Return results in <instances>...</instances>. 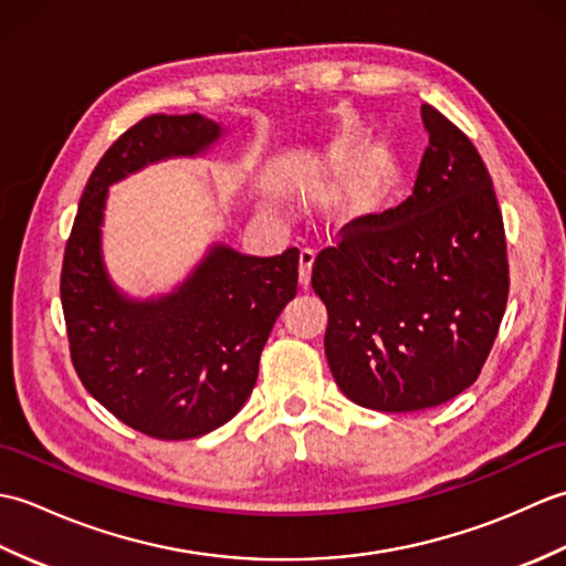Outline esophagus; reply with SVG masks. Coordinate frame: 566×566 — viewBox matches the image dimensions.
<instances>
[{
	"instance_id": "obj_1",
	"label": "esophagus",
	"mask_w": 566,
	"mask_h": 566,
	"mask_svg": "<svg viewBox=\"0 0 566 566\" xmlns=\"http://www.w3.org/2000/svg\"><path fill=\"white\" fill-rule=\"evenodd\" d=\"M314 252L311 250H302V255H298V284H302V290H308L311 284V268H314Z\"/></svg>"
}]
</instances>
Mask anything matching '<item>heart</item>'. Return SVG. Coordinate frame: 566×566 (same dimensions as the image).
Here are the masks:
<instances>
[{
    "instance_id": "1",
    "label": "heart",
    "mask_w": 566,
    "mask_h": 566,
    "mask_svg": "<svg viewBox=\"0 0 566 566\" xmlns=\"http://www.w3.org/2000/svg\"><path fill=\"white\" fill-rule=\"evenodd\" d=\"M328 160L333 165L340 163L343 153H331ZM391 175L394 163L389 160V155H371V158L359 165L353 175H347L343 179L338 195H335V209H338L345 221H355L359 216L369 213V209L375 207L379 191L389 182Z\"/></svg>"
}]
</instances>
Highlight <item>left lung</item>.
I'll return each mask as SVG.
<instances>
[{"instance_id": "obj_1", "label": "left lung", "mask_w": 566, "mask_h": 566, "mask_svg": "<svg viewBox=\"0 0 566 566\" xmlns=\"http://www.w3.org/2000/svg\"><path fill=\"white\" fill-rule=\"evenodd\" d=\"M413 195L323 250L311 286L323 345L357 406L423 411L476 381L509 302L506 233L482 155L430 104Z\"/></svg>"}]
</instances>
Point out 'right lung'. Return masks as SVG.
Here are the masks:
<instances>
[{"mask_svg":"<svg viewBox=\"0 0 566 566\" xmlns=\"http://www.w3.org/2000/svg\"><path fill=\"white\" fill-rule=\"evenodd\" d=\"M221 136V124L201 114H153L128 128L90 175L60 274L84 389L158 440L207 436L243 408L274 321L296 296V248L255 258L213 243L182 284L153 298L124 294L106 272L109 187L160 160L203 155Z\"/></svg>","mask_w":566,"mask_h":566,"instance_id":"add662e5","label":"right lung"}]
</instances>
